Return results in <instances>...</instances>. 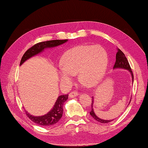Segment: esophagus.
<instances>
[{"label":"esophagus","instance_id":"obj_1","mask_svg":"<svg viewBox=\"0 0 148 148\" xmlns=\"http://www.w3.org/2000/svg\"><path fill=\"white\" fill-rule=\"evenodd\" d=\"M78 95V93L77 92H71L70 93H69V97L70 98H74V97H76Z\"/></svg>","mask_w":148,"mask_h":148}]
</instances>
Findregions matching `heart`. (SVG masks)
<instances>
[{
    "label": "heart",
    "mask_w": 148,
    "mask_h": 148,
    "mask_svg": "<svg viewBox=\"0 0 148 148\" xmlns=\"http://www.w3.org/2000/svg\"><path fill=\"white\" fill-rule=\"evenodd\" d=\"M108 55L100 46L81 45L69 49L61 59L58 76L62 83L70 84L72 75L77 74L79 82L92 87L104 77L108 65Z\"/></svg>",
    "instance_id": "1"
}]
</instances>
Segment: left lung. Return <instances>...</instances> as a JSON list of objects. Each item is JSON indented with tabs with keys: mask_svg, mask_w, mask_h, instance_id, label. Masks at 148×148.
Returning a JSON list of instances; mask_svg holds the SVG:
<instances>
[{
	"mask_svg": "<svg viewBox=\"0 0 148 148\" xmlns=\"http://www.w3.org/2000/svg\"><path fill=\"white\" fill-rule=\"evenodd\" d=\"M113 69H124V70L128 71L130 72L132 78V81L134 82V75L132 73V69L130 68L129 63H128V62L127 60V58H126V56H125L124 53L118 48L117 49V53H116V62H115V64L114 65V67H113ZM130 101H131V99ZM93 102H94V97H92V111H90V114L94 119H95V120H97L99 122L102 123H109L113 120H114V119H101L99 117H98V116L95 114V112H94L93 106ZM130 102H129V103H130ZM129 103H128V105H129Z\"/></svg>",
	"mask_w": 148,
	"mask_h": 148,
	"instance_id": "left-lung-1",
	"label": "left lung"
}]
</instances>
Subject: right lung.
I'll use <instances>...</instances> for the list:
<instances>
[{
	"instance_id": "1",
	"label": "right lung",
	"mask_w": 148,
	"mask_h": 148,
	"mask_svg": "<svg viewBox=\"0 0 148 148\" xmlns=\"http://www.w3.org/2000/svg\"><path fill=\"white\" fill-rule=\"evenodd\" d=\"M67 41L68 39L51 40L36 44L24 53L21 60L20 65L23 64L27 60L32 58V56L40 54L45 49L55 48V47L62 45ZM68 95H60L57 98V100H56L51 109L45 115L40 116H33L25 111L26 114L33 122L40 125V126H51V125H55L62 118L63 114V106H64V102L67 101L68 99Z\"/></svg>"
}]
</instances>
